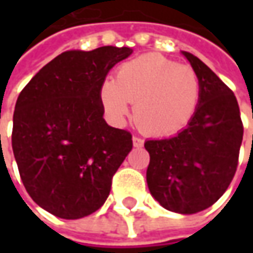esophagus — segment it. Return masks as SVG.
<instances>
[{
  "label": "esophagus",
  "instance_id": "34e87169",
  "mask_svg": "<svg viewBox=\"0 0 253 253\" xmlns=\"http://www.w3.org/2000/svg\"><path fill=\"white\" fill-rule=\"evenodd\" d=\"M132 141H133V146H135V148H142L143 143H145V141H143L142 138H138V136H133Z\"/></svg>",
  "mask_w": 253,
  "mask_h": 253
}]
</instances>
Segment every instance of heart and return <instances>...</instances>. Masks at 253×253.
Returning a JSON list of instances; mask_svg holds the SVG:
<instances>
[{
    "label": "heart",
    "instance_id": "heart-1",
    "mask_svg": "<svg viewBox=\"0 0 253 253\" xmlns=\"http://www.w3.org/2000/svg\"><path fill=\"white\" fill-rule=\"evenodd\" d=\"M100 100L114 118H122L135 102V121L151 135H171L194 117L200 101L196 72L161 54H143L125 62L117 80L107 79L100 87Z\"/></svg>",
    "mask_w": 253,
    "mask_h": 253
}]
</instances>
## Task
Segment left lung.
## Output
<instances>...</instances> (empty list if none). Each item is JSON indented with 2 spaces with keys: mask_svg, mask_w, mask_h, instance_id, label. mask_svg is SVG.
Masks as SVG:
<instances>
[{
  "mask_svg": "<svg viewBox=\"0 0 253 253\" xmlns=\"http://www.w3.org/2000/svg\"><path fill=\"white\" fill-rule=\"evenodd\" d=\"M183 54L199 76V107L176 136L145 142L151 156L146 181L162 207L194 214L228 189L238 168L244 125L232 90L199 57Z\"/></svg>",
  "mask_w": 253,
  "mask_h": 253,
  "instance_id": "1",
  "label": "left lung"
}]
</instances>
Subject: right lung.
<instances>
[{
	"instance_id": "1",
	"label": "right lung",
	"mask_w": 253,
	"mask_h": 253,
	"mask_svg": "<svg viewBox=\"0 0 253 253\" xmlns=\"http://www.w3.org/2000/svg\"><path fill=\"white\" fill-rule=\"evenodd\" d=\"M132 53L102 46L69 50L43 66L15 104L12 151L28 194L59 218L92 214L132 149V135L104 121L100 87Z\"/></svg>"
}]
</instances>
